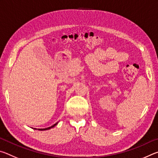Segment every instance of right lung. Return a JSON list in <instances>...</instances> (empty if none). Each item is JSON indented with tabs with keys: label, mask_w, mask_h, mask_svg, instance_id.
<instances>
[{
	"label": "right lung",
	"mask_w": 158,
	"mask_h": 158,
	"mask_svg": "<svg viewBox=\"0 0 158 158\" xmlns=\"http://www.w3.org/2000/svg\"><path fill=\"white\" fill-rule=\"evenodd\" d=\"M58 124V123H55L54 125H53L52 126H51V127H47V128H44V129H38L39 130H49V129H51V128H52V127H53L55 126V125H56Z\"/></svg>",
	"instance_id": "obj_1"
}]
</instances>
